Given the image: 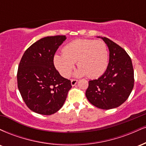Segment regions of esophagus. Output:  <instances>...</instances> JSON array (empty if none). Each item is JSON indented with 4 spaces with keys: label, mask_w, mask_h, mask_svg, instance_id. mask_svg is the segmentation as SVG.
Here are the masks:
<instances>
[{
    "label": "esophagus",
    "mask_w": 146,
    "mask_h": 146,
    "mask_svg": "<svg viewBox=\"0 0 146 146\" xmlns=\"http://www.w3.org/2000/svg\"><path fill=\"white\" fill-rule=\"evenodd\" d=\"M71 85H72V86H74L77 83H78V80H71Z\"/></svg>",
    "instance_id": "obj_1"
}]
</instances>
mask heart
I'll use <instances>...</instances> for the list:
<instances>
[{
    "instance_id": "b5f03b06",
    "label": "heart",
    "mask_w": 146,
    "mask_h": 146,
    "mask_svg": "<svg viewBox=\"0 0 146 146\" xmlns=\"http://www.w3.org/2000/svg\"><path fill=\"white\" fill-rule=\"evenodd\" d=\"M80 66L75 72L77 77L88 75L98 78L104 73L108 64V51L102 40L78 39L68 43L63 53H56L53 58L55 67L64 78L71 75L75 62Z\"/></svg>"
}]
</instances>
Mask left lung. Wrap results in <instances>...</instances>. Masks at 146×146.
I'll use <instances>...</instances> for the list:
<instances>
[{"instance_id": "8db88e82", "label": "left lung", "mask_w": 146, "mask_h": 146, "mask_svg": "<svg viewBox=\"0 0 146 146\" xmlns=\"http://www.w3.org/2000/svg\"><path fill=\"white\" fill-rule=\"evenodd\" d=\"M101 38L109 49V62L105 73L88 82L86 98L91 104L104 110L121 106L128 98L134 87V70L126 51L105 37Z\"/></svg>"}]
</instances>
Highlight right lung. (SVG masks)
Returning a JSON list of instances; mask_svg holds the SVG:
<instances>
[{
    "label": "right lung",
    "mask_w": 146,
    "mask_h": 146,
    "mask_svg": "<svg viewBox=\"0 0 146 146\" xmlns=\"http://www.w3.org/2000/svg\"><path fill=\"white\" fill-rule=\"evenodd\" d=\"M66 36H48L30 46L22 57L17 73L18 87L25 103L35 113L50 115L66 100L71 81L56 69L53 58Z\"/></svg>",
    "instance_id": "right-lung-1"
}]
</instances>
